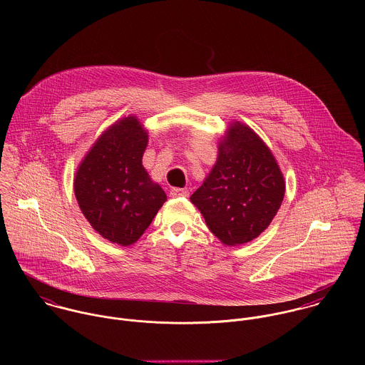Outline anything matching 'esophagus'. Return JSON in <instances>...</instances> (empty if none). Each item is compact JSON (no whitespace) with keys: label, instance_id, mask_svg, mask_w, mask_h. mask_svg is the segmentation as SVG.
<instances>
[{"label":"esophagus","instance_id":"esophagus-1","mask_svg":"<svg viewBox=\"0 0 365 365\" xmlns=\"http://www.w3.org/2000/svg\"><path fill=\"white\" fill-rule=\"evenodd\" d=\"M170 195L173 198H187L190 195V192H188L187 188H173L170 191Z\"/></svg>","mask_w":365,"mask_h":365}]
</instances>
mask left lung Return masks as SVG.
I'll return each mask as SVG.
<instances>
[{
    "label": "left lung",
    "mask_w": 365,
    "mask_h": 365,
    "mask_svg": "<svg viewBox=\"0 0 365 365\" xmlns=\"http://www.w3.org/2000/svg\"><path fill=\"white\" fill-rule=\"evenodd\" d=\"M284 194V175L269 148L250 126L232 120L217 142L216 163L190 200L225 246H239L268 227Z\"/></svg>",
    "instance_id": "8db88e82"
}]
</instances>
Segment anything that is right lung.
Masks as SVG:
<instances>
[{
	"instance_id": "1",
	"label": "right lung",
	"mask_w": 365,
	"mask_h": 365,
	"mask_svg": "<svg viewBox=\"0 0 365 365\" xmlns=\"http://www.w3.org/2000/svg\"><path fill=\"white\" fill-rule=\"evenodd\" d=\"M149 132L135 115L118 119L77 167L74 194L83 215L110 243L130 246L167 201L142 164Z\"/></svg>"
}]
</instances>
